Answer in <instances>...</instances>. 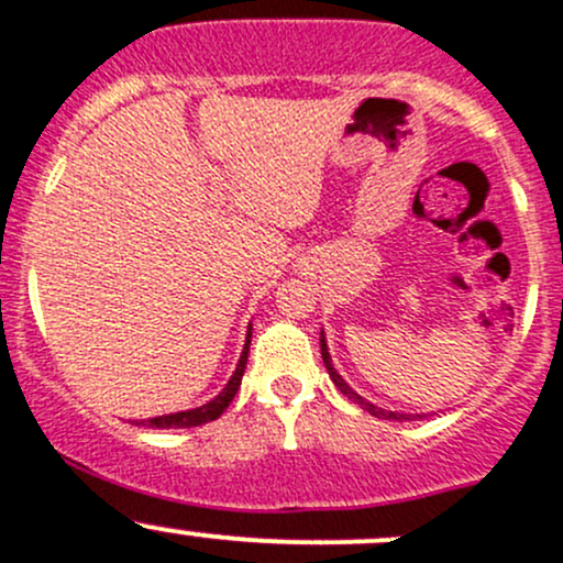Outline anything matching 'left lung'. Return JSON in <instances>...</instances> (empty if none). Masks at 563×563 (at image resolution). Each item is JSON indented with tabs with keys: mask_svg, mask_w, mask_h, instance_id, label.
Wrapping results in <instances>:
<instances>
[{
	"mask_svg": "<svg viewBox=\"0 0 563 563\" xmlns=\"http://www.w3.org/2000/svg\"><path fill=\"white\" fill-rule=\"evenodd\" d=\"M321 356H323V364H327V369H329V377H331V380H334V386L340 388L342 394H345L347 399L353 401V405H358L361 410H366V412H369V416H375V418H383V421H412V418H423V416H401V412H390V410H383V407L372 405V401H366L364 396H358L356 390H353L351 386H347L345 380H342V375H340V372L334 369V364H331V353H329V345H327V334H323V329H321Z\"/></svg>",
	"mask_w": 563,
	"mask_h": 563,
	"instance_id": "1",
	"label": "left lung"
}]
</instances>
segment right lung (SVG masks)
Returning <instances> with one entry per match:
<instances>
[{
	"mask_svg": "<svg viewBox=\"0 0 563 563\" xmlns=\"http://www.w3.org/2000/svg\"><path fill=\"white\" fill-rule=\"evenodd\" d=\"M251 334H253V327H247L245 347H242V356H240V361H236L234 375L229 377V383L223 386V390L216 396V399H210L202 407H194V410H183V412H169V416L147 418V421H142V426H151V429H191V426H202L207 421H216V418L221 416V412L227 410L229 405H232L236 388H240L242 372H245V364H247V351H251Z\"/></svg>",
	"mask_w": 563,
	"mask_h": 563,
	"instance_id": "1",
	"label": "right lung"
}]
</instances>
